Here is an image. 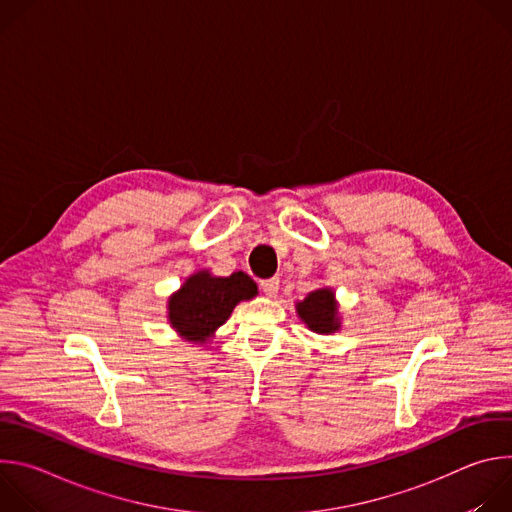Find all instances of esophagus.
<instances>
[{
	"label": "esophagus",
	"mask_w": 512,
	"mask_h": 512,
	"mask_svg": "<svg viewBox=\"0 0 512 512\" xmlns=\"http://www.w3.org/2000/svg\"><path fill=\"white\" fill-rule=\"evenodd\" d=\"M259 287H261V291H263L265 296L273 298V296L277 294V289H279V279H277V277H271V279H263V281L259 283Z\"/></svg>",
	"instance_id": "34e87169"
}]
</instances>
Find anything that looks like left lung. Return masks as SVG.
<instances>
[{"label": "left lung", "mask_w": 512, "mask_h": 512, "mask_svg": "<svg viewBox=\"0 0 512 512\" xmlns=\"http://www.w3.org/2000/svg\"><path fill=\"white\" fill-rule=\"evenodd\" d=\"M298 316L302 322L318 334H332L340 330L338 304L334 300V291L330 287L314 289L304 302L296 304Z\"/></svg>", "instance_id": "left-lung-1"}]
</instances>
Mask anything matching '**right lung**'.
<instances>
[{
    "mask_svg": "<svg viewBox=\"0 0 512 512\" xmlns=\"http://www.w3.org/2000/svg\"><path fill=\"white\" fill-rule=\"evenodd\" d=\"M257 296L255 281L235 271L229 277H214L210 271L190 275L168 300V320L172 328L190 342L204 344L216 328H221L235 306Z\"/></svg>",
    "mask_w": 512,
    "mask_h": 512,
    "instance_id": "obj_1",
    "label": "right lung"
}]
</instances>
